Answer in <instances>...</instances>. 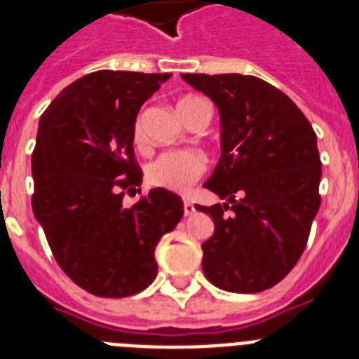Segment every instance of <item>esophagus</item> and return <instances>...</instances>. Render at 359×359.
Masks as SVG:
<instances>
[{
	"label": "esophagus",
	"instance_id": "obj_1",
	"mask_svg": "<svg viewBox=\"0 0 359 359\" xmlns=\"http://www.w3.org/2000/svg\"><path fill=\"white\" fill-rule=\"evenodd\" d=\"M183 212H185V215H192L196 212V207L192 205V201H189V199H185L183 201Z\"/></svg>",
	"mask_w": 359,
	"mask_h": 359
}]
</instances>
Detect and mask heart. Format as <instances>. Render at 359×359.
<instances>
[{
    "instance_id": "heart-1",
    "label": "heart",
    "mask_w": 359,
    "mask_h": 359,
    "mask_svg": "<svg viewBox=\"0 0 359 359\" xmlns=\"http://www.w3.org/2000/svg\"><path fill=\"white\" fill-rule=\"evenodd\" d=\"M190 100H199V98L189 97L183 98L182 102H190ZM133 138H135L136 144H142V140H144L142 116L136 118ZM205 169H207V161L199 152L185 151V149L165 151L156 160L149 163L147 183L152 187L172 190V192H187L201 177Z\"/></svg>"
}]
</instances>
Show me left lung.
Wrapping results in <instances>:
<instances>
[{
    "label": "left lung",
    "mask_w": 359,
    "mask_h": 359,
    "mask_svg": "<svg viewBox=\"0 0 359 359\" xmlns=\"http://www.w3.org/2000/svg\"><path fill=\"white\" fill-rule=\"evenodd\" d=\"M182 79L207 95L221 116V158L205 189L226 203L196 205L215 224L201 244L205 277L230 293L269 290L298 262L320 208L315 131L286 93L259 77Z\"/></svg>",
    "instance_id": "8db88e82"
}]
</instances>
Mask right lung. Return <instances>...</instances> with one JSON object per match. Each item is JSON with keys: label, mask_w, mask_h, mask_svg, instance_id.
I'll use <instances>...</instances> for the list:
<instances>
[{"label": "right lung", "mask_w": 359, "mask_h": 359, "mask_svg": "<svg viewBox=\"0 0 359 359\" xmlns=\"http://www.w3.org/2000/svg\"><path fill=\"white\" fill-rule=\"evenodd\" d=\"M170 73L100 69L66 86L44 111L32 152V208L57 264L95 297L140 293L156 278L154 250L183 217V201L142 185L133 129L138 111Z\"/></svg>", "instance_id": "obj_1"}]
</instances>
